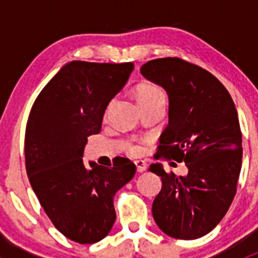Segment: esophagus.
<instances>
[{
  "instance_id": "esophagus-1",
  "label": "esophagus",
  "mask_w": 258,
  "mask_h": 258,
  "mask_svg": "<svg viewBox=\"0 0 258 258\" xmlns=\"http://www.w3.org/2000/svg\"><path fill=\"white\" fill-rule=\"evenodd\" d=\"M135 165H136L137 172H144V171L146 170V167H147V165H146V162L144 160L135 161Z\"/></svg>"
}]
</instances>
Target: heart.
I'll use <instances>...</instances> for the list:
<instances>
[{
	"instance_id": "1",
	"label": "heart",
	"mask_w": 258,
	"mask_h": 258,
	"mask_svg": "<svg viewBox=\"0 0 258 258\" xmlns=\"http://www.w3.org/2000/svg\"><path fill=\"white\" fill-rule=\"evenodd\" d=\"M136 96L140 105L156 102L166 103L165 91H163L160 86L153 85V83L150 82H144L141 83V85L137 86ZM130 151L134 153H137L140 151V147L139 146H131V147H130Z\"/></svg>"
}]
</instances>
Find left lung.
<instances>
[{
    "mask_svg": "<svg viewBox=\"0 0 258 258\" xmlns=\"http://www.w3.org/2000/svg\"><path fill=\"white\" fill-rule=\"evenodd\" d=\"M141 74L165 88L170 102L156 158H172L188 168L187 176H176L161 163L150 166L162 179L153 220L171 237L196 240L220 223L236 195L242 165L237 110L212 74L178 57L148 61Z\"/></svg>",
    "mask_w": 258,
    "mask_h": 258,
    "instance_id": "1",
    "label": "left lung"
}]
</instances>
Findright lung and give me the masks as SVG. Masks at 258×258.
Wrapping results in <instances>:
<instances>
[{"label":"right lung","instance_id":"1","mask_svg":"<svg viewBox=\"0 0 258 258\" xmlns=\"http://www.w3.org/2000/svg\"><path fill=\"white\" fill-rule=\"evenodd\" d=\"M132 62L64 64L36 98L25 135L26 171L54 227L81 244L96 243L116 221L113 196L136 173L128 158L112 167L83 163L87 137L101 131L108 103L134 71Z\"/></svg>","mask_w":258,"mask_h":258}]
</instances>
